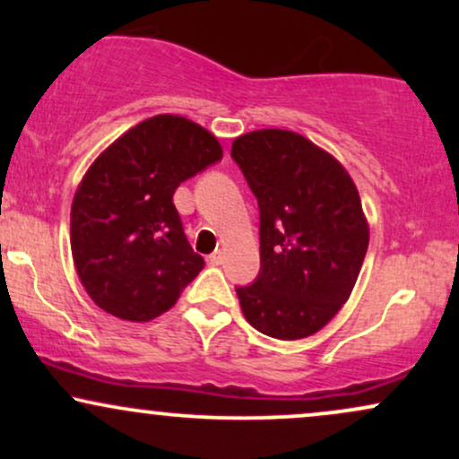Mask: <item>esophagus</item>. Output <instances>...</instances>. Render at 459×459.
<instances>
[{
    "label": "esophagus",
    "instance_id": "34e87169",
    "mask_svg": "<svg viewBox=\"0 0 459 459\" xmlns=\"http://www.w3.org/2000/svg\"><path fill=\"white\" fill-rule=\"evenodd\" d=\"M222 261H224V255L220 250H215V252H212V255L207 256L209 265H222Z\"/></svg>",
    "mask_w": 459,
    "mask_h": 459
}]
</instances>
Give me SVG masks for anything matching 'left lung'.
Segmentation results:
<instances>
[{
    "label": "left lung",
    "mask_w": 459,
    "mask_h": 459,
    "mask_svg": "<svg viewBox=\"0 0 459 459\" xmlns=\"http://www.w3.org/2000/svg\"><path fill=\"white\" fill-rule=\"evenodd\" d=\"M230 157L259 204V276L235 287L247 324L296 341L339 313L368 246L360 196L345 168L304 135L261 129Z\"/></svg>",
    "instance_id": "1"
}]
</instances>
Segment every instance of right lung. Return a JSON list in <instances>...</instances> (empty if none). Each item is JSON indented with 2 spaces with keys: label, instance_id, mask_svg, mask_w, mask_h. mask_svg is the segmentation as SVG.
<instances>
[{
  "label": "right lung",
  "instance_id": "right-lung-1",
  "mask_svg": "<svg viewBox=\"0 0 459 459\" xmlns=\"http://www.w3.org/2000/svg\"><path fill=\"white\" fill-rule=\"evenodd\" d=\"M222 160L220 142L183 116L135 125L99 155L71 207L79 281L109 315L149 321L166 313L198 272L172 196Z\"/></svg>",
  "mask_w": 459,
  "mask_h": 459
}]
</instances>
